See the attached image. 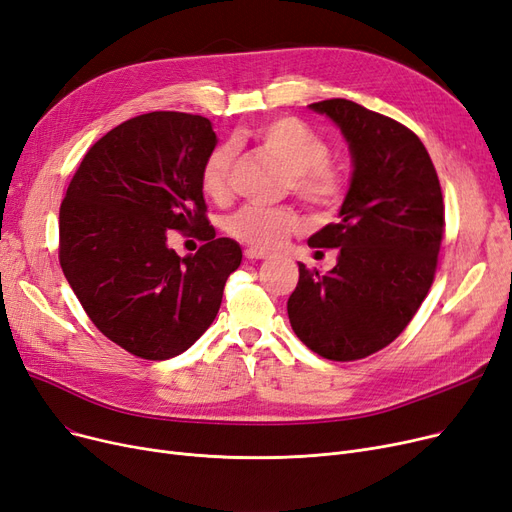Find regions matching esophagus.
<instances>
[{
	"label": "esophagus",
	"instance_id": "obj_1",
	"mask_svg": "<svg viewBox=\"0 0 512 512\" xmlns=\"http://www.w3.org/2000/svg\"><path fill=\"white\" fill-rule=\"evenodd\" d=\"M244 257L251 259V261H257V259H268V253L257 249V246H246V249H244Z\"/></svg>",
	"mask_w": 512,
	"mask_h": 512
}]
</instances>
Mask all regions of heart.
Listing matches in <instances>:
<instances>
[{
    "instance_id": "obj_1",
    "label": "heart",
    "mask_w": 512,
    "mask_h": 512,
    "mask_svg": "<svg viewBox=\"0 0 512 512\" xmlns=\"http://www.w3.org/2000/svg\"><path fill=\"white\" fill-rule=\"evenodd\" d=\"M236 141H253L257 147L274 156L287 168V185L301 200L314 206H331L342 194V175L327 160L329 145L301 120H263L251 128L240 130ZM232 162V143H219L208 151L200 170V185L208 198L223 200L230 194ZM297 227L299 217L293 208H263L253 204L242 206L225 223V230L234 238L259 246V249H274Z\"/></svg>"
}]
</instances>
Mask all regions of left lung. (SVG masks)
I'll list each match as a JSON object with an SVG mask.
<instances>
[{"instance_id": "1", "label": "left lung", "mask_w": 512, "mask_h": 512, "mask_svg": "<svg viewBox=\"0 0 512 512\" xmlns=\"http://www.w3.org/2000/svg\"><path fill=\"white\" fill-rule=\"evenodd\" d=\"M348 143L352 177L339 221L310 236L337 249L325 276L299 263L287 301L295 335L329 361H356L386 348L422 306L437 270L445 206L437 170L413 132L363 105H310Z\"/></svg>"}]
</instances>
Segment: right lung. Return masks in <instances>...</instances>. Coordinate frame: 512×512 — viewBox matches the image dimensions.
Wrapping results in <instances>:
<instances>
[{"label":"right lung","mask_w":512,"mask_h":512,"mask_svg":"<svg viewBox=\"0 0 512 512\" xmlns=\"http://www.w3.org/2000/svg\"><path fill=\"white\" fill-rule=\"evenodd\" d=\"M217 135L208 118L151 111L94 143L59 213L61 268L82 308L126 352L166 361L213 325L240 244L215 238L200 170ZM168 229L205 240L179 258Z\"/></svg>","instance_id":"add662e5"}]
</instances>
